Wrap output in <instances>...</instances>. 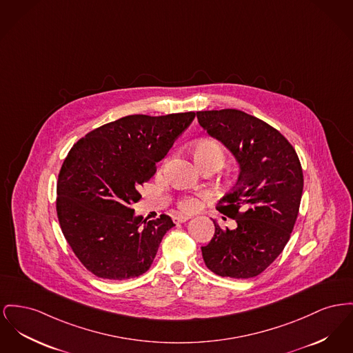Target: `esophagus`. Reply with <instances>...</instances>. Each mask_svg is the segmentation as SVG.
<instances>
[{"label":"esophagus","mask_w":353,"mask_h":353,"mask_svg":"<svg viewBox=\"0 0 353 353\" xmlns=\"http://www.w3.org/2000/svg\"><path fill=\"white\" fill-rule=\"evenodd\" d=\"M190 217L189 216H184V214H179V216H174L173 217V221L176 223V224H181V223H185L188 221Z\"/></svg>","instance_id":"obj_1"}]
</instances>
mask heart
<instances>
[{
	"instance_id": "obj_1",
	"label": "heart",
	"mask_w": 353,
	"mask_h": 353,
	"mask_svg": "<svg viewBox=\"0 0 353 353\" xmlns=\"http://www.w3.org/2000/svg\"><path fill=\"white\" fill-rule=\"evenodd\" d=\"M190 153H192L193 160L196 161V164L199 166H203L207 163H210V161H214V163L221 165L224 163V159H225L224 148L220 144L214 143V141H210V140H201V141L194 143L192 145ZM200 196L205 197L207 194L201 193ZM199 204L200 203H199L197 197H193V196H185L179 203L180 208L185 212H192V210L197 209Z\"/></svg>"
}]
</instances>
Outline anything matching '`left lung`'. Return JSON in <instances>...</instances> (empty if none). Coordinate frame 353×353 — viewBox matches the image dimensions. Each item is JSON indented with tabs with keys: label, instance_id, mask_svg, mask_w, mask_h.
I'll return each instance as SVG.
<instances>
[{
	"label": "left lung",
	"instance_id": "obj_1",
	"mask_svg": "<svg viewBox=\"0 0 353 353\" xmlns=\"http://www.w3.org/2000/svg\"><path fill=\"white\" fill-rule=\"evenodd\" d=\"M208 134L219 140L239 164L236 187L216 209L236 220L234 229L214 224L201 247L208 270L221 277L250 279L283 252L294 227L304 179L290 141L274 128L237 109L197 112Z\"/></svg>",
	"mask_w": 353,
	"mask_h": 353
}]
</instances>
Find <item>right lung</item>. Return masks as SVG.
I'll return each mask as SVG.
<instances>
[{
  "label": "right lung",
  "instance_id": "1",
  "mask_svg": "<svg viewBox=\"0 0 353 353\" xmlns=\"http://www.w3.org/2000/svg\"><path fill=\"white\" fill-rule=\"evenodd\" d=\"M194 116H126L89 132L69 150L57 181V216L68 244L94 276L126 280L150 268L174 224L166 214L141 221L133 204Z\"/></svg>",
  "mask_w": 353,
  "mask_h": 353
}]
</instances>
